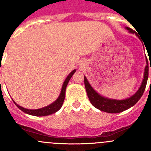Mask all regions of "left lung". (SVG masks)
Here are the masks:
<instances>
[{
	"mask_svg": "<svg viewBox=\"0 0 151 151\" xmlns=\"http://www.w3.org/2000/svg\"><path fill=\"white\" fill-rule=\"evenodd\" d=\"M125 29L129 31L131 33H135L137 36L138 34L129 27H125ZM139 37V36H138ZM149 56V55H148ZM146 62L147 66H145V75H144V79L142 81V83L141 85V87L136 92L134 95L132 97L126 98L125 100H116V99H110L107 97H104L103 96L100 95L91 86L88 81L86 78V77L84 76V82H85V89L87 92L88 97L89 98V101L91 103V104L96 107L98 110L101 111L106 112L109 113H118L121 112L126 110L130 107L134 106L136 103L138 102L143 95L144 91L146 88L147 82V78H148V72H149V66H148V61L146 57ZM150 71H151V66H150Z\"/></svg>",
	"mask_w": 151,
	"mask_h": 151,
	"instance_id": "8db88e82",
	"label": "left lung"
}]
</instances>
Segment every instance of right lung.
Wrapping results in <instances>:
<instances>
[{
  "label": "right lung",
  "instance_id": "obj_1",
  "mask_svg": "<svg viewBox=\"0 0 151 151\" xmlns=\"http://www.w3.org/2000/svg\"><path fill=\"white\" fill-rule=\"evenodd\" d=\"M76 69H74V70H73L71 73L68 75V76L66 77V78L65 79V81H64L63 84L62 89H61L60 96L54 103H52L51 104L48 105V106H47L43 108H41V109H38V110H29V109H26V108L19 106L17 104H16V102L13 101H13L15 103V104L17 105V106L19 109V110L23 111L24 113L29 114V115L35 116H48L50 115V114H53V113L58 111V110L62 107L64 99H65V94H66V86H67L68 83H69V81L70 80V78H72L73 74L76 73Z\"/></svg>",
  "mask_w": 151,
  "mask_h": 151
}]
</instances>
